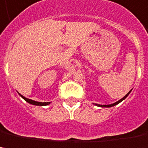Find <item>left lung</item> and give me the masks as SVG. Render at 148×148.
I'll list each match as a JSON object with an SVG mask.
<instances>
[{
  "mask_svg": "<svg viewBox=\"0 0 148 148\" xmlns=\"http://www.w3.org/2000/svg\"><path fill=\"white\" fill-rule=\"evenodd\" d=\"M130 91H131V90H130ZM130 92H129L127 95H125V96L124 98H122L121 99H120V100H119V101H117L116 103H115L109 104V105H98V104H96V105H98V106H99V107H102V108H110V107H113V106H115V105H116V104H118V103H121V102L122 100L125 99V98L127 97L128 95H129V94L130 93Z\"/></svg>",
  "mask_w": 148,
  "mask_h": 148,
  "instance_id": "1",
  "label": "left lung"
}]
</instances>
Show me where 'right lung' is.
Masks as SVG:
<instances>
[{
    "label": "right lung",
    "mask_w": 148,
    "mask_h": 148,
    "mask_svg": "<svg viewBox=\"0 0 148 148\" xmlns=\"http://www.w3.org/2000/svg\"><path fill=\"white\" fill-rule=\"evenodd\" d=\"M19 95H20L21 97L23 99L25 100V101H27V103H29L32 104V105H36V106H46V105H48V104H49L50 103H40V102H36V101H34V100H32V99H27V98H25V97H23V95H21L20 94H19Z\"/></svg>",
    "instance_id": "right-lung-1"
}]
</instances>
